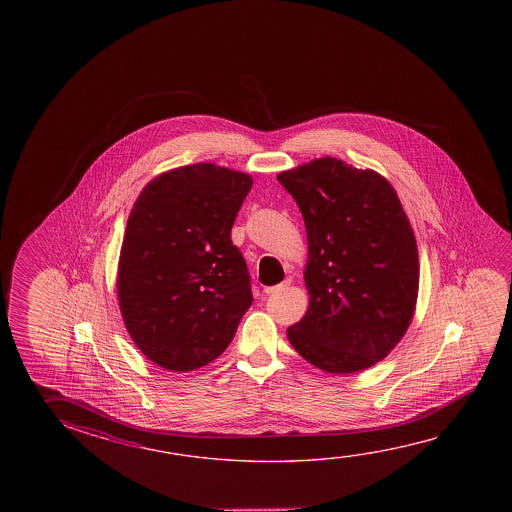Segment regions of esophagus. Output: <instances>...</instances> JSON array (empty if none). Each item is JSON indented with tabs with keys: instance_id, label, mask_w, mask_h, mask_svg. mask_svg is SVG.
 <instances>
[{
	"instance_id": "1",
	"label": "esophagus",
	"mask_w": 512,
	"mask_h": 512,
	"mask_svg": "<svg viewBox=\"0 0 512 512\" xmlns=\"http://www.w3.org/2000/svg\"><path fill=\"white\" fill-rule=\"evenodd\" d=\"M289 284H291V280H285V282H282V284L273 285V287H266L264 289V293L268 294H277L282 293V291H285L287 287H289Z\"/></svg>"
}]
</instances>
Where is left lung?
Masks as SVG:
<instances>
[{
    "label": "left lung",
    "instance_id": "1",
    "mask_svg": "<svg viewBox=\"0 0 512 512\" xmlns=\"http://www.w3.org/2000/svg\"><path fill=\"white\" fill-rule=\"evenodd\" d=\"M277 178L309 239V310L287 337L328 373L371 368L402 339L418 298V248L402 203L384 176L332 157Z\"/></svg>",
    "mask_w": 512,
    "mask_h": 512
}]
</instances>
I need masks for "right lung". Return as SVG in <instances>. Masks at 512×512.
<instances>
[{
	"instance_id": "obj_1",
	"label": "right lung",
	"mask_w": 512,
	"mask_h": 512,
	"mask_svg": "<svg viewBox=\"0 0 512 512\" xmlns=\"http://www.w3.org/2000/svg\"><path fill=\"white\" fill-rule=\"evenodd\" d=\"M252 184L202 162L162 173L139 194L119 257V305L137 348L160 368L218 359L252 307V278L230 237Z\"/></svg>"
}]
</instances>
